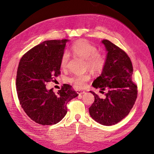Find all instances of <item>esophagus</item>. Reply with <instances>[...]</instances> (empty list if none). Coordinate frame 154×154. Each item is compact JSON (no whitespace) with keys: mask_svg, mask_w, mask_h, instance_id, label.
Here are the masks:
<instances>
[{"mask_svg":"<svg viewBox=\"0 0 154 154\" xmlns=\"http://www.w3.org/2000/svg\"><path fill=\"white\" fill-rule=\"evenodd\" d=\"M77 93L79 94H84L85 93V91H82V90H79V89H77Z\"/></svg>","mask_w":154,"mask_h":154,"instance_id":"obj_1","label":"esophagus"}]
</instances>
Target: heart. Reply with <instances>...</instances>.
<instances>
[{"mask_svg":"<svg viewBox=\"0 0 154 154\" xmlns=\"http://www.w3.org/2000/svg\"><path fill=\"white\" fill-rule=\"evenodd\" d=\"M71 50L75 55L85 59L86 66L91 71L97 73L103 69L106 64V57L104 54L98 52L97 48L85 40H80L71 45ZM69 61V54L64 52L60 60L61 68H66ZM90 79V75L87 73L75 75L68 78L69 82L74 84L77 87H82L85 83Z\"/></svg>","mask_w":154,"mask_h":154,"instance_id":"1","label":"heart"}]
</instances>
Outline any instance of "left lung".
Wrapping results in <instances>:
<instances>
[{
	"instance_id": "left-lung-1",
	"label": "left lung",
	"mask_w": 154,
	"mask_h": 154,
	"mask_svg": "<svg viewBox=\"0 0 154 154\" xmlns=\"http://www.w3.org/2000/svg\"><path fill=\"white\" fill-rule=\"evenodd\" d=\"M102 43L107 51L106 64L102 73L93 81V87L100 89L105 97L100 99L95 93L89 114L96 122L112 126L120 122L131 110L138 94L137 85L132 80L133 67L125 51L108 40Z\"/></svg>"
}]
</instances>
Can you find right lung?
<instances>
[{"instance_id":"add662e5","label":"right lung","mask_w":154,"mask_h":154,"mask_svg":"<svg viewBox=\"0 0 154 154\" xmlns=\"http://www.w3.org/2000/svg\"><path fill=\"white\" fill-rule=\"evenodd\" d=\"M69 40H48L26 52L19 62L16 91L20 104L30 119L42 125L60 122L67 114V104L78 94L69 85L55 93L45 83L60 74V60Z\"/></svg>"}]
</instances>
